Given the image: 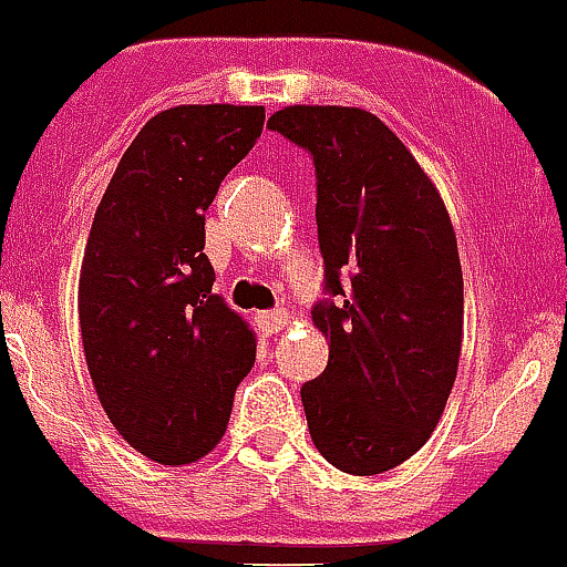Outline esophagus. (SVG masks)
I'll return each mask as SVG.
<instances>
[{
	"label": "esophagus",
	"instance_id": "obj_1",
	"mask_svg": "<svg viewBox=\"0 0 567 567\" xmlns=\"http://www.w3.org/2000/svg\"><path fill=\"white\" fill-rule=\"evenodd\" d=\"M255 320H258V327L264 334H278L289 323V315L287 309H272V312H258Z\"/></svg>",
	"mask_w": 567,
	"mask_h": 567
}]
</instances>
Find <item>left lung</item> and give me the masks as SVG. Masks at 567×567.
Segmentation results:
<instances>
[{
	"mask_svg": "<svg viewBox=\"0 0 567 567\" xmlns=\"http://www.w3.org/2000/svg\"><path fill=\"white\" fill-rule=\"evenodd\" d=\"M267 127L309 150L327 292L312 323L323 374L300 389L312 443L334 468L372 477L437 429L463 346L457 235L434 182L378 115L292 104Z\"/></svg>",
	"mask_w": 567,
	"mask_h": 567,
	"instance_id": "obj_1",
	"label": "left lung"
}]
</instances>
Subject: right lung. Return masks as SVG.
<instances>
[{
  "instance_id": "1",
  "label": "right lung",
  "mask_w": 567,
  "mask_h": 567,
  "mask_svg": "<svg viewBox=\"0 0 567 567\" xmlns=\"http://www.w3.org/2000/svg\"><path fill=\"white\" fill-rule=\"evenodd\" d=\"M258 104L153 115L115 167L79 275L87 372L115 432L162 465L218 445L255 332L213 292L204 213L264 130Z\"/></svg>"
}]
</instances>
